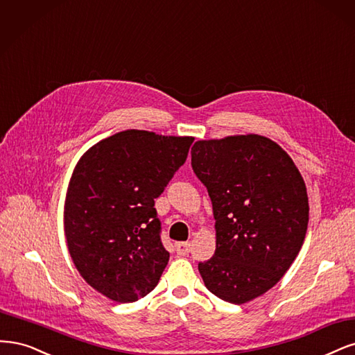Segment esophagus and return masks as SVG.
<instances>
[{"label": "esophagus", "mask_w": 355, "mask_h": 355, "mask_svg": "<svg viewBox=\"0 0 355 355\" xmlns=\"http://www.w3.org/2000/svg\"><path fill=\"white\" fill-rule=\"evenodd\" d=\"M190 243L189 242H180V243H177L175 245V250H177V254L178 255H181V257H184V255H187L189 252H190Z\"/></svg>", "instance_id": "esophagus-1"}]
</instances>
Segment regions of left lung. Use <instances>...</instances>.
<instances>
[{
  "mask_svg": "<svg viewBox=\"0 0 355 355\" xmlns=\"http://www.w3.org/2000/svg\"><path fill=\"white\" fill-rule=\"evenodd\" d=\"M191 168L207 187L216 249L199 262L205 286L232 304L266 293L289 270L308 227L306 187L298 168L267 137L200 140Z\"/></svg>",
  "mask_w": 355,
  "mask_h": 355,
  "instance_id": "obj_1",
  "label": "left lung"
}]
</instances>
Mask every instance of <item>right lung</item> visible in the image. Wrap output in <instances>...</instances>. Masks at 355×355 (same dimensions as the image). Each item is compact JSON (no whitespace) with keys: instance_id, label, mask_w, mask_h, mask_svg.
Wrapping results in <instances>:
<instances>
[{"instance_id":"1","label":"right lung","mask_w":355,"mask_h":355,"mask_svg":"<svg viewBox=\"0 0 355 355\" xmlns=\"http://www.w3.org/2000/svg\"><path fill=\"white\" fill-rule=\"evenodd\" d=\"M193 137L127 130L76 164L64 202V234L84 280L109 300L152 292L168 264L155 199L186 162Z\"/></svg>"}]
</instances>
